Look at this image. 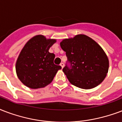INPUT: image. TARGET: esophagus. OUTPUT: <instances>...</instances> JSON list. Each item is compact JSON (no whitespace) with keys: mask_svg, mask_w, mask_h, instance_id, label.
<instances>
[{"mask_svg":"<svg viewBox=\"0 0 122 122\" xmlns=\"http://www.w3.org/2000/svg\"><path fill=\"white\" fill-rule=\"evenodd\" d=\"M60 66H61V68H63L64 67V63H61V64H60Z\"/></svg>","mask_w":122,"mask_h":122,"instance_id":"1","label":"esophagus"}]
</instances>
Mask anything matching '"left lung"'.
Instances as JSON below:
<instances>
[{"instance_id":"1","label":"left lung","mask_w":122,"mask_h":122,"mask_svg":"<svg viewBox=\"0 0 122 122\" xmlns=\"http://www.w3.org/2000/svg\"><path fill=\"white\" fill-rule=\"evenodd\" d=\"M67 63L63 71L70 82L82 89H92L102 82L108 72L109 60L104 50L84 34L60 43Z\"/></svg>"}]
</instances>
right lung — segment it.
I'll use <instances>...</instances> for the list:
<instances>
[{
  "label": "right lung",
  "instance_id": "right-lung-1",
  "mask_svg": "<svg viewBox=\"0 0 122 122\" xmlns=\"http://www.w3.org/2000/svg\"><path fill=\"white\" fill-rule=\"evenodd\" d=\"M56 41L37 35L25 45L16 63L18 77L24 85L32 89L45 87L61 69V66L54 63V54L49 52Z\"/></svg>",
  "mask_w": 122,
  "mask_h": 122
}]
</instances>
